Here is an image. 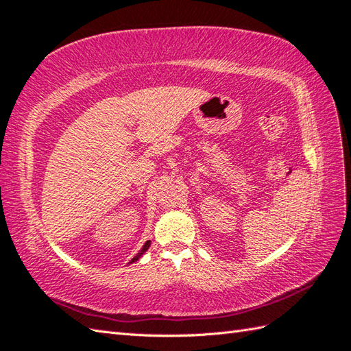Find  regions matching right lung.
Returning a JSON list of instances; mask_svg holds the SVG:
<instances>
[{
    "mask_svg": "<svg viewBox=\"0 0 351 351\" xmlns=\"http://www.w3.org/2000/svg\"><path fill=\"white\" fill-rule=\"evenodd\" d=\"M149 245H152V241H147V242H145V244H144V247H142V248H141V252H139L138 254H136V256L133 257V259H132L130 262H128V263H133V262H136V261H139V259H141V257H142V254H144V253L147 252V250L149 248Z\"/></svg>",
    "mask_w": 351,
    "mask_h": 351,
    "instance_id": "right-lung-1",
    "label": "right lung"
}]
</instances>
